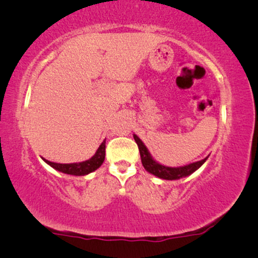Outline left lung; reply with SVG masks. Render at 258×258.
<instances>
[{"instance_id":"left-lung-1","label":"left lung","mask_w":258,"mask_h":258,"mask_svg":"<svg viewBox=\"0 0 258 258\" xmlns=\"http://www.w3.org/2000/svg\"><path fill=\"white\" fill-rule=\"evenodd\" d=\"M134 139H135L137 147H139L141 161H142L144 169H146L147 171H149L150 174H153L155 176H157V177L163 178V179H178L181 177H185V176L191 175L192 172L196 171L208 158L206 157L203 158L202 161L195 162V163H190L188 165H184V167H178V168L165 167V165H162L160 163H157L156 161H154V158L150 156L147 147L144 146L143 142L139 139V137L134 135Z\"/></svg>"}]
</instances>
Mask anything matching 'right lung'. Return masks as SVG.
<instances>
[{"mask_svg":"<svg viewBox=\"0 0 258 258\" xmlns=\"http://www.w3.org/2000/svg\"><path fill=\"white\" fill-rule=\"evenodd\" d=\"M105 157V140L101 143L95 155L89 160L80 162V163H69V164H62V163H54V162L44 160L45 163H48L50 167H52L56 170L64 172L68 175H75V176H84L87 174H90L101 167L103 163Z\"/></svg>","mask_w":258,"mask_h":258,"instance_id":"1","label":"right lung"}]
</instances>
